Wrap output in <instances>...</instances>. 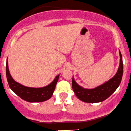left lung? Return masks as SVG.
I'll return each instance as SVG.
<instances>
[{"mask_svg": "<svg viewBox=\"0 0 131 131\" xmlns=\"http://www.w3.org/2000/svg\"><path fill=\"white\" fill-rule=\"evenodd\" d=\"M119 54L120 64L117 73L112 79L96 88L93 89H85L75 82L73 76L72 89L79 100L83 102L90 103L102 102L115 91L121 84L123 75L122 56L120 51Z\"/></svg>", "mask_w": 131, "mask_h": 131, "instance_id": "obj_1", "label": "left lung"}]
</instances>
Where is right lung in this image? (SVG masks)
I'll use <instances>...</instances> for the list:
<instances>
[{
	"label": "right lung",
	"instance_id": "right-lung-1",
	"mask_svg": "<svg viewBox=\"0 0 131 131\" xmlns=\"http://www.w3.org/2000/svg\"><path fill=\"white\" fill-rule=\"evenodd\" d=\"M6 77L9 88L22 100L30 103H38L48 100L52 97L56 88L59 74L49 85L42 88H30L17 82L13 79L9 70L8 61H6Z\"/></svg>",
	"mask_w": 131,
	"mask_h": 131
}]
</instances>
